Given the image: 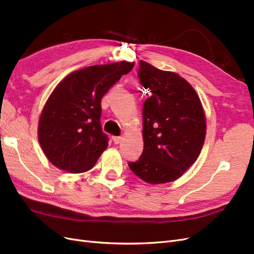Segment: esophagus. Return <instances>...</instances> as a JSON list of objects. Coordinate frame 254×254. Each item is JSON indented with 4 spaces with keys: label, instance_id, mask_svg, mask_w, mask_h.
Returning <instances> with one entry per match:
<instances>
[{
    "label": "esophagus",
    "instance_id": "34e87169",
    "mask_svg": "<svg viewBox=\"0 0 254 254\" xmlns=\"http://www.w3.org/2000/svg\"><path fill=\"white\" fill-rule=\"evenodd\" d=\"M112 139H113V142L115 144H120L123 140V137L122 136H112Z\"/></svg>",
    "mask_w": 254,
    "mask_h": 254
}]
</instances>
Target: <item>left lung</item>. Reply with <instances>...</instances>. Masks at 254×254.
Listing matches in <instances>:
<instances>
[{"instance_id": "8db88e82", "label": "left lung", "mask_w": 254, "mask_h": 254, "mask_svg": "<svg viewBox=\"0 0 254 254\" xmlns=\"http://www.w3.org/2000/svg\"><path fill=\"white\" fill-rule=\"evenodd\" d=\"M139 78L147 89L143 107L144 150L130 170L149 184L173 182L198 159L206 119L197 92L175 72L140 61Z\"/></svg>"}]
</instances>
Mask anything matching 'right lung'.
Here are the masks:
<instances>
[{
    "label": "right lung",
    "mask_w": 254,
    "mask_h": 254,
    "mask_svg": "<svg viewBox=\"0 0 254 254\" xmlns=\"http://www.w3.org/2000/svg\"><path fill=\"white\" fill-rule=\"evenodd\" d=\"M134 63L119 61L74 71L53 90L38 123V140L45 157L71 174L90 171L105 149L101 101Z\"/></svg>",
    "instance_id": "obj_1"
}]
</instances>
